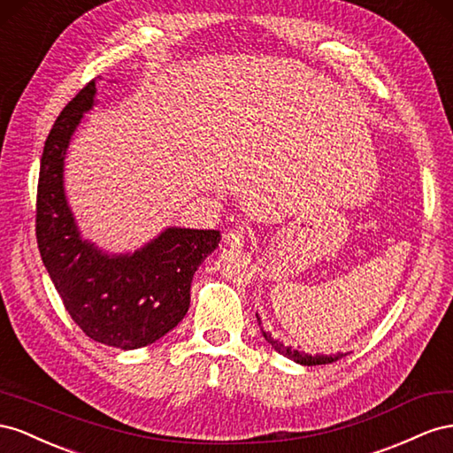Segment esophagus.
I'll return each mask as SVG.
<instances>
[{
	"instance_id": "esophagus-1",
	"label": "esophagus",
	"mask_w": 453,
	"mask_h": 453,
	"mask_svg": "<svg viewBox=\"0 0 453 453\" xmlns=\"http://www.w3.org/2000/svg\"><path fill=\"white\" fill-rule=\"evenodd\" d=\"M224 242L229 249H241V247H244V242H247V234H244L242 227L229 229L224 235Z\"/></svg>"
}]
</instances>
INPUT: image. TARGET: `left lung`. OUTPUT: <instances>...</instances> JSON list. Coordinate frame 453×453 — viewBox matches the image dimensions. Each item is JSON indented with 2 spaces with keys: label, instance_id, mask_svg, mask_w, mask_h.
Segmentation results:
<instances>
[{
  "label": "left lung",
  "instance_id": "1",
  "mask_svg": "<svg viewBox=\"0 0 453 453\" xmlns=\"http://www.w3.org/2000/svg\"><path fill=\"white\" fill-rule=\"evenodd\" d=\"M256 319H257V322H260V325H262V320H260V317H257V313H256ZM262 334H264V338L267 340V343H271V347H273L277 353L284 355L287 358L294 360V363H298V365H302V366L330 365V363H335V360H340L342 357H345V353H338V355H307V353H303V351H298V349H292V347H288V345H284L282 342L275 340L273 335L264 332V328H262Z\"/></svg>",
  "mask_w": 453,
  "mask_h": 453
}]
</instances>
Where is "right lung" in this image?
Instances as JSON below:
<instances>
[{
	"mask_svg": "<svg viewBox=\"0 0 453 453\" xmlns=\"http://www.w3.org/2000/svg\"><path fill=\"white\" fill-rule=\"evenodd\" d=\"M95 98L96 81H90L60 111L45 140L35 235L47 273L75 325L90 340L131 351L157 342L186 317L193 275L222 235L173 226L125 254H110L83 239L64 189V159Z\"/></svg>",
	"mask_w": 453,
	"mask_h": 453,
	"instance_id": "right-lung-1",
	"label": "right lung"
}]
</instances>
